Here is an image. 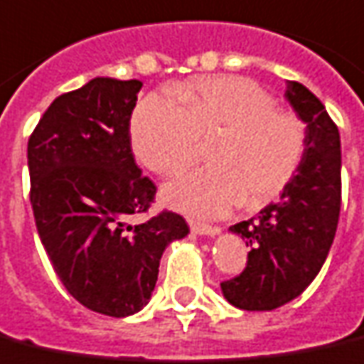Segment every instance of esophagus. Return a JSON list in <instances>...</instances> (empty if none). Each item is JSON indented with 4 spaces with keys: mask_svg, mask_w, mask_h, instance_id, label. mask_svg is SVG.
Instances as JSON below:
<instances>
[{
    "mask_svg": "<svg viewBox=\"0 0 364 364\" xmlns=\"http://www.w3.org/2000/svg\"><path fill=\"white\" fill-rule=\"evenodd\" d=\"M189 225H191V230H193V233H196V235L214 237L222 231L218 225H206V223H200V222H189Z\"/></svg>",
    "mask_w": 364,
    "mask_h": 364,
    "instance_id": "34e87169",
    "label": "esophagus"
}]
</instances>
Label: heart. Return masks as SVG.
<instances>
[{"label": "heart", "instance_id": "b5f03b06", "mask_svg": "<svg viewBox=\"0 0 364 364\" xmlns=\"http://www.w3.org/2000/svg\"><path fill=\"white\" fill-rule=\"evenodd\" d=\"M148 94L131 121L139 160L154 173L173 175L200 154V141L218 136L212 168L166 185L169 206L196 218L225 216L247 203L260 208L295 179L306 152V127L293 112L243 77H204Z\"/></svg>", "mask_w": 364, "mask_h": 364}]
</instances>
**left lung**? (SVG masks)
<instances>
[{"mask_svg":"<svg viewBox=\"0 0 364 364\" xmlns=\"http://www.w3.org/2000/svg\"><path fill=\"white\" fill-rule=\"evenodd\" d=\"M285 98L306 125L305 160L278 203L230 228L250 250L245 270L222 282V291L243 311H272L305 291L324 264L340 220L338 127L301 82L289 80Z\"/></svg>","mask_w":364,"mask_h":364,"instance_id":"left-lung-1","label":"left lung"}]
</instances>
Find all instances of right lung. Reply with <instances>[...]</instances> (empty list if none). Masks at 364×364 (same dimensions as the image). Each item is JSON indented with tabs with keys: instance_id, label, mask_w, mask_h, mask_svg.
<instances>
[{
	"instance_id": "right-lung-1",
	"label": "right lung",
	"mask_w": 364,
	"mask_h": 364,
	"mask_svg": "<svg viewBox=\"0 0 364 364\" xmlns=\"http://www.w3.org/2000/svg\"><path fill=\"white\" fill-rule=\"evenodd\" d=\"M141 88L96 77L53 100L28 139L32 212L53 270L80 305L115 318L146 305L164 250L189 233L168 210L133 223L156 195L129 134Z\"/></svg>"
}]
</instances>
